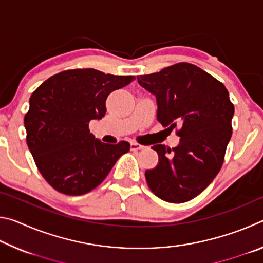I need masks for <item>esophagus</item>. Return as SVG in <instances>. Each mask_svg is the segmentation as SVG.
<instances>
[{
    "label": "esophagus",
    "instance_id": "obj_1",
    "mask_svg": "<svg viewBox=\"0 0 263 263\" xmlns=\"http://www.w3.org/2000/svg\"><path fill=\"white\" fill-rule=\"evenodd\" d=\"M146 146L137 144V142H131V149L132 151H140V149H145Z\"/></svg>",
    "mask_w": 263,
    "mask_h": 263
}]
</instances>
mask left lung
<instances>
[{
  "instance_id": "obj_1",
  "label": "left lung",
  "mask_w": 263,
  "mask_h": 263,
  "mask_svg": "<svg viewBox=\"0 0 263 263\" xmlns=\"http://www.w3.org/2000/svg\"><path fill=\"white\" fill-rule=\"evenodd\" d=\"M137 79L157 99V118L162 126L181 127L176 147L161 144L152 147L159 162L145 172L146 181L163 201L188 202L211 183L224 162L234 115L228 89L186 62Z\"/></svg>"
}]
</instances>
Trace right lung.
I'll list each match as a JSON object with an SVG mask.
<instances>
[{"label": "right lung", "mask_w": 263, "mask_h": 263, "mask_svg": "<svg viewBox=\"0 0 263 263\" xmlns=\"http://www.w3.org/2000/svg\"><path fill=\"white\" fill-rule=\"evenodd\" d=\"M135 79L70 69L53 75L32 92L24 117L26 142L41 174L59 193H89L128 152L127 141L110 145L95 138L89 122L104 117L110 92Z\"/></svg>", "instance_id": "obj_1"}]
</instances>
